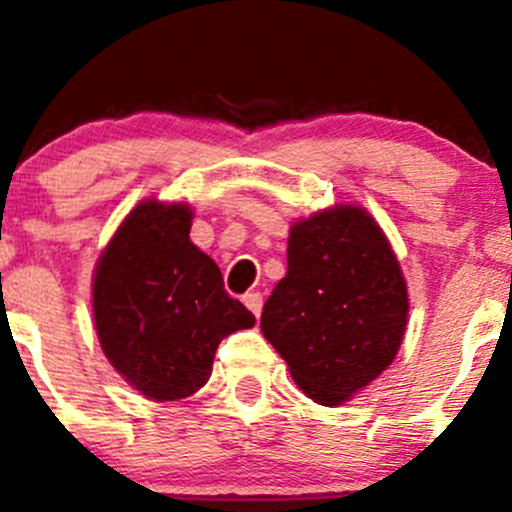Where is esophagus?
Wrapping results in <instances>:
<instances>
[{
	"label": "esophagus",
	"mask_w": 512,
	"mask_h": 512,
	"mask_svg": "<svg viewBox=\"0 0 512 512\" xmlns=\"http://www.w3.org/2000/svg\"><path fill=\"white\" fill-rule=\"evenodd\" d=\"M242 302H245V307L250 309L255 317H260V312H262V294L260 292H247L245 297H242Z\"/></svg>",
	"instance_id": "34e87169"
}]
</instances>
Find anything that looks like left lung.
Here are the masks:
<instances>
[{
    "mask_svg": "<svg viewBox=\"0 0 512 512\" xmlns=\"http://www.w3.org/2000/svg\"><path fill=\"white\" fill-rule=\"evenodd\" d=\"M406 324V277L366 208L342 203L292 223L287 275L260 329L309 399L347 404L389 369Z\"/></svg>",
    "mask_w": 512,
    "mask_h": 512,
    "instance_id": "8db88e82",
    "label": "left lung"
}]
</instances>
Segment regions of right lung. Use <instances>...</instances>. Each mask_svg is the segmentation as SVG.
Returning a JSON list of instances; mask_svg holds the SVG:
<instances>
[{"mask_svg": "<svg viewBox=\"0 0 512 512\" xmlns=\"http://www.w3.org/2000/svg\"><path fill=\"white\" fill-rule=\"evenodd\" d=\"M188 203L141 200L103 247L94 270V327L113 369L146 399L203 389L218 344L255 327L223 287L220 267L190 242Z\"/></svg>", "mask_w": 512, "mask_h": 512, "instance_id": "add662e5", "label": "right lung"}]
</instances>
